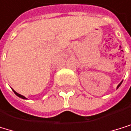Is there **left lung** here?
I'll use <instances>...</instances> for the list:
<instances>
[{
  "label": "left lung",
  "instance_id": "obj_1",
  "mask_svg": "<svg viewBox=\"0 0 131 131\" xmlns=\"http://www.w3.org/2000/svg\"><path fill=\"white\" fill-rule=\"evenodd\" d=\"M121 83H119V84H118V87H119V86H120V85H121Z\"/></svg>",
  "mask_w": 131,
  "mask_h": 131
}]
</instances>
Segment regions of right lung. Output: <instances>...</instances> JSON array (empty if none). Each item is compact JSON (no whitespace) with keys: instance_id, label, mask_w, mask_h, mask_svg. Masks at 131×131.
<instances>
[{"instance_id":"right-lung-1","label":"right lung","mask_w":131,"mask_h":131,"mask_svg":"<svg viewBox=\"0 0 131 131\" xmlns=\"http://www.w3.org/2000/svg\"><path fill=\"white\" fill-rule=\"evenodd\" d=\"M14 91V93H15V94L17 95V96H18V97H20V98H21V99H26L25 96H23V95H20V94H18V93H17V92H16L15 91Z\"/></svg>"}]
</instances>
